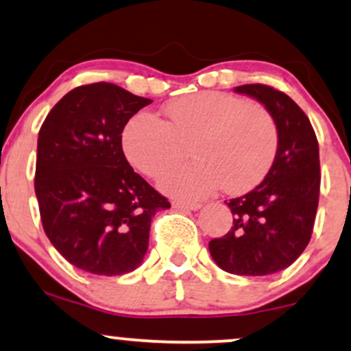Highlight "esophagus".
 <instances>
[{
	"label": "esophagus",
	"mask_w": 351,
	"mask_h": 351,
	"mask_svg": "<svg viewBox=\"0 0 351 351\" xmlns=\"http://www.w3.org/2000/svg\"><path fill=\"white\" fill-rule=\"evenodd\" d=\"M173 208L176 209H186V211H196L201 208L199 203H188V201H173Z\"/></svg>",
	"instance_id": "obj_1"
}]
</instances>
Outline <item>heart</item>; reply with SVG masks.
Here are the masks:
<instances>
[{
  "instance_id": "obj_1",
  "label": "heart",
  "mask_w": 351,
  "mask_h": 351,
  "mask_svg": "<svg viewBox=\"0 0 351 351\" xmlns=\"http://www.w3.org/2000/svg\"><path fill=\"white\" fill-rule=\"evenodd\" d=\"M167 122L148 112L128 120L122 132L127 160L148 178H158L186 158L195 162L160 180L168 195L183 199L209 196L223 186L239 195L259 184L279 148V128L263 106L226 92L204 90L173 100Z\"/></svg>"
}]
</instances>
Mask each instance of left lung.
I'll list each match as a JSON object with an SVG mask.
<instances>
[{
    "mask_svg": "<svg viewBox=\"0 0 351 351\" xmlns=\"http://www.w3.org/2000/svg\"><path fill=\"white\" fill-rule=\"evenodd\" d=\"M234 90L271 112L279 148L263 183L228 201L234 221L228 234L209 241V252L229 274L267 276L289 267L312 236L320 193L318 142L308 117L287 94L264 84Z\"/></svg>",
    "mask_w": 351,
    "mask_h": 351,
    "instance_id": "obj_1",
    "label": "left lung"
}]
</instances>
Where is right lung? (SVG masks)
I'll list each match as a JSON object with an SVG mask.
<instances>
[{"label":"right lung","mask_w":351,"mask_h":351,"mask_svg":"<svg viewBox=\"0 0 351 351\" xmlns=\"http://www.w3.org/2000/svg\"><path fill=\"white\" fill-rule=\"evenodd\" d=\"M148 104L115 84H88L67 92L39 130L34 191L44 232L86 272L135 271L147 254L152 217L170 208L122 150L123 127Z\"/></svg>","instance_id":"add662e5"}]
</instances>
